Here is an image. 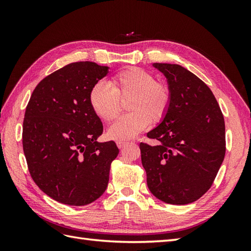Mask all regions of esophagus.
<instances>
[{
    "label": "esophagus",
    "instance_id": "34e87169",
    "mask_svg": "<svg viewBox=\"0 0 251 251\" xmlns=\"http://www.w3.org/2000/svg\"><path fill=\"white\" fill-rule=\"evenodd\" d=\"M128 142L127 141H117L116 142V144H117V147L119 148V149H123L125 146H126Z\"/></svg>",
    "mask_w": 251,
    "mask_h": 251
}]
</instances>
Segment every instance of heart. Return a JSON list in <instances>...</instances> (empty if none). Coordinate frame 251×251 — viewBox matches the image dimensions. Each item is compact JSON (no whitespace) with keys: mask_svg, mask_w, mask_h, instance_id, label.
Segmentation results:
<instances>
[{"mask_svg":"<svg viewBox=\"0 0 251 251\" xmlns=\"http://www.w3.org/2000/svg\"><path fill=\"white\" fill-rule=\"evenodd\" d=\"M130 112L118 117L109 127V137L115 140L134 138L149 126L166 116L172 91L168 83L156 80L155 75L137 67L121 70L110 82L98 81L89 94L90 105L96 115L110 121L120 111L121 101L127 100Z\"/></svg>","mask_w":251,"mask_h":251,"instance_id":"obj_1","label":"heart"}]
</instances>
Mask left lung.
Here are the masks:
<instances>
[{
    "mask_svg": "<svg viewBox=\"0 0 251 251\" xmlns=\"http://www.w3.org/2000/svg\"><path fill=\"white\" fill-rule=\"evenodd\" d=\"M168 78L170 110L148 133L154 146L140 142L141 162L151 193L165 203L184 205L206 193L226 151L221 109L206 83L175 64L153 65Z\"/></svg>",
    "mask_w": 251,
    "mask_h": 251,
    "instance_id": "left-lung-1",
    "label": "left lung"
}]
</instances>
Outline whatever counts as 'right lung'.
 Instances as JSON below:
<instances>
[{"label": "right lung", "instance_id": "add662e5", "mask_svg": "<svg viewBox=\"0 0 251 251\" xmlns=\"http://www.w3.org/2000/svg\"><path fill=\"white\" fill-rule=\"evenodd\" d=\"M109 67L92 62L67 65L40 81L26 107L23 150L30 175L42 191L73 206L92 203L109 183L114 141L97 142L101 121L89 94Z\"/></svg>", "mask_w": 251, "mask_h": 251}]
</instances>
